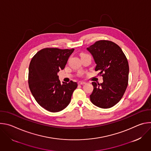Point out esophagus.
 Listing matches in <instances>:
<instances>
[{"label": "esophagus", "instance_id": "1", "mask_svg": "<svg viewBox=\"0 0 151 151\" xmlns=\"http://www.w3.org/2000/svg\"><path fill=\"white\" fill-rule=\"evenodd\" d=\"M78 85H83V84L85 83V82H83V81H79L78 82Z\"/></svg>", "mask_w": 151, "mask_h": 151}]
</instances>
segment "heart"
I'll return each mask as SVG.
<instances>
[{
    "label": "heart",
    "mask_w": 151,
    "mask_h": 151,
    "mask_svg": "<svg viewBox=\"0 0 151 151\" xmlns=\"http://www.w3.org/2000/svg\"><path fill=\"white\" fill-rule=\"evenodd\" d=\"M85 54H81V56L83 55H85ZM82 76V73L79 74V76Z\"/></svg>",
    "instance_id": "1"
}]
</instances>
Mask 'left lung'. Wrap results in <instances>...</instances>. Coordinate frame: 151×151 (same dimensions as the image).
<instances>
[{"label":"left lung","mask_w":151,"mask_h":151,"mask_svg":"<svg viewBox=\"0 0 151 151\" xmlns=\"http://www.w3.org/2000/svg\"><path fill=\"white\" fill-rule=\"evenodd\" d=\"M87 50L97 64L95 70L100 72L98 75L103 79L101 83L92 82L91 101L100 108H110L120 101L128 86L127 58L121 48L111 40H98Z\"/></svg>","instance_id":"8db88e82"}]
</instances>
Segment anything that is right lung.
Segmentation results:
<instances>
[{
    "mask_svg": "<svg viewBox=\"0 0 151 151\" xmlns=\"http://www.w3.org/2000/svg\"><path fill=\"white\" fill-rule=\"evenodd\" d=\"M74 49L45 48L32 58L29 68L28 82L30 90L37 103L47 111L57 112L70 102L77 88L76 82L61 83L58 72L65 67Z\"/></svg>",
    "mask_w": 151,
    "mask_h": 151,
    "instance_id": "1",
    "label": "right lung"
}]
</instances>
